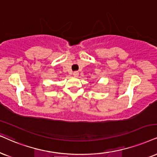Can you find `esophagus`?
<instances>
[{
	"label": "esophagus",
	"instance_id": "1",
	"mask_svg": "<svg viewBox=\"0 0 157 157\" xmlns=\"http://www.w3.org/2000/svg\"><path fill=\"white\" fill-rule=\"evenodd\" d=\"M73 75H74L75 77H77L79 75V73H78V71H75V72H73Z\"/></svg>",
	"mask_w": 157,
	"mask_h": 157
}]
</instances>
